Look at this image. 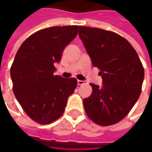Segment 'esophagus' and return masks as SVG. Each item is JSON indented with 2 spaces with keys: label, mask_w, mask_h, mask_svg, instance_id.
<instances>
[{
  "label": "esophagus",
  "mask_w": 152,
  "mask_h": 152,
  "mask_svg": "<svg viewBox=\"0 0 152 152\" xmlns=\"http://www.w3.org/2000/svg\"><path fill=\"white\" fill-rule=\"evenodd\" d=\"M77 84H78L79 86H82L84 84H86V81H85V80H77Z\"/></svg>",
  "instance_id": "obj_1"
}]
</instances>
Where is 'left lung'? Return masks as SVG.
I'll use <instances>...</instances> for the list:
<instances>
[{"label":"left lung","instance_id":"8db88e82","mask_svg":"<svg viewBox=\"0 0 152 152\" xmlns=\"http://www.w3.org/2000/svg\"><path fill=\"white\" fill-rule=\"evenodd\" d=\"M78 35L102 79L101 86L90 84L92 94L83 101L86 114L99 125L115 124L127 115L140 96L142 64L130 43L115 32L80 26Z\"/></svg>","mask_w":152,"mask_h":152}]
</instances>
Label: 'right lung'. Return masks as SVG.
<instances>
[{"instance_id":"add662e5","label":"right lung","mask_w":152,"mask_h":152,"mask_svg":"<svg viewBox=\"0 0 152 152\" xmlns=\"http://www.w3.org/2000/svg\"><path fill=\"white\" fill-rule=\"evenodd\" d=\"M77 30L78 26L42 29L26 39L15 55L10 69L14 94L28 116L39 124L58 120L77 86L76 78L54 75L53 66Z\"/></svg>"}]
</instances>
